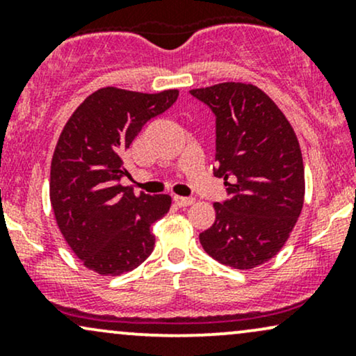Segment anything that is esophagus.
<instances>
[{
    "mask_svg": "<svg viewBox=\"0 0 356 356\" xmlns=\"http://www.w3.org/2000/svg\"><path fill=\"white\" fill-rule=\"evenodd\" d=\"M174 202L177 204L179 207H187V206H191L192 202H194V197H181V195H175Z\"/></svg>",
    "mask_w": 356,
    "mask_h": 356,
    "instance_id": "1",
    "label": "esophagus"
}]
</instances>
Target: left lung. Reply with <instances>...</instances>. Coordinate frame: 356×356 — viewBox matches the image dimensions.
Instances as JSON below:
<instances>
[{"label": "left lung", "mask_w": 356, "mask_h": 356, "mask_svg": "<svg viewBox=\"0 0 356 356\" xmlns=\"http://www.w3.org/2000/svg\"><path fill=\"white\" fill-rule=\"evenodd\" d=\"M189 93L216 115L214 174L224 177L229 195L214 204V224L199 241L220 264L256 268L280 252L303 209L296 134L275 102L251 83L226 81Z\"/></svg>", "instance_id": "1"}]
</instances>
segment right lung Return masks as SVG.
<instances>
[{
  "label": "right lung",
  "instance_id": "1",
  "mask_svg": "<svg viewBox=\"0 0 356 356\" xmlns=\"http://www.w3.org/2000/svg\"><path fill=\"white\" fill-rule=\"evenodd\" d=\"M177 97V90L100 88L61 130L51 161V207L72 251L102 276L132 271L154 251L152 224L167 214L170 195H136L120 179L129 175L125 150Z\"/></svg>",
  "mask_w": 356,
  "mask_h": 356
}]
</instances>
